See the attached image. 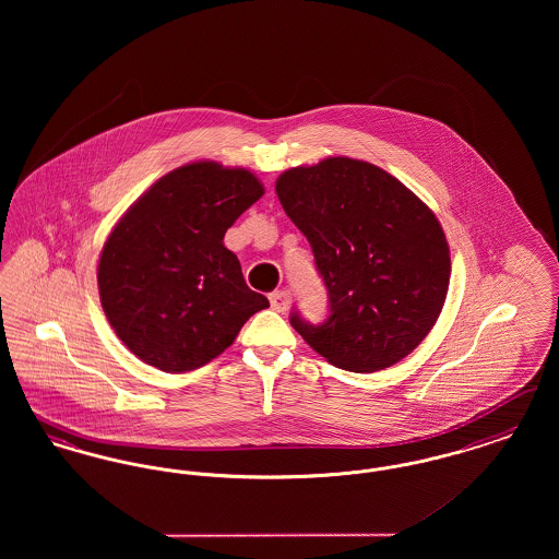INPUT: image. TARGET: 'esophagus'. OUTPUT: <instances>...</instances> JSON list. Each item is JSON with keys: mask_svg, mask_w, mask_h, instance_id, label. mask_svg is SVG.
Here are the masks:
<instances>
[{"mask_svg": "<svg viewBox=\"0 0 559 559\" xmlns=\"http://www.w3.org/2000/svg\"><path fill=\"white\" fill-rule=\"evenodd\" d=\"M270 306L276 312H287L289 306H292V293L287 292V289L270 293Z\"/></svg>", "mask_w": 559, "mask_h": 559, "instance_id": "34e87169", "label": "esophagus"}]
</instances>
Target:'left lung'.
<instances>
[{
	"instance_id": "8db88e82",
	"label": "left lung",
	"mask_w": 559,
	"mask_h": 559,
	"mask_svg": "<svg viewBox=\"0 0 559 559\" xmlns=\"http://www.w3.org/2000/svg\"><path fill=\"white\" fill-rule=\"evenodd\" d=\"M276 194L329 295L324 322L292 312L293 329L346 371H381L408 356L449 292L451 251L433 212L381 167L347 157L287 169Z\"/></svg>"
}]
</instances>
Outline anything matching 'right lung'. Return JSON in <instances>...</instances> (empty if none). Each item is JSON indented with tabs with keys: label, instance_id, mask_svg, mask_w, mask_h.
Segmentation results:
<instances>
[{
	"label": "right lung",
	"instance_id": "1",
	"mask_svg": "<svg viewBox=\"0 0 559 559\" xmlns=\"http://www.w3.org/2000/svg\"><path fill=\"white\" fill-rule=\"evenodd\" d=\"M264 187L247 169L188 163L148 188L103 247L98 289L117 337L165 372L207 365L267 304L242 278L226 230Z\"/></svg>",
	"mask_w": 559,
	"mask_h": 559
}]
</instances>
